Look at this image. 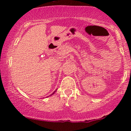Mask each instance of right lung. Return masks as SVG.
<instances>
[{
	"mask_svg": "<svg viewBox=\"0 0 131 131\" xmlns=\"http://www.w3.org/2000/svg\"><path fill=\"white\" fill-rule=\"evenodd\" d=\"M55 92H54L53 93V94H51V95H49V96H51V95H53V94H54V93H55Z\"/></svg>",
	"mask_w": 131,
	"mask_h": 131,
	"instance_id": "right-lung-1",
	"label": "right lung"
}]
</instances>
